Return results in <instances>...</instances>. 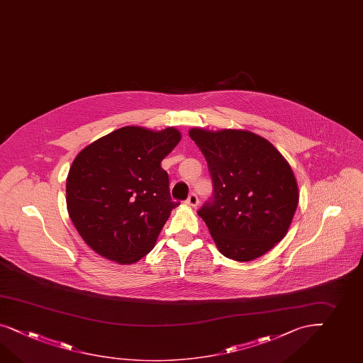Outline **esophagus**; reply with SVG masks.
Instances as JSON below:
<instances>
[{
	"label": "esophagus",
	"instance_id": "1",
	"mask_svg": "<svg viewBox=\"0 0 363 363\" xmlns=\"http://www.w3.org/2000/svg\"><path fill=\"white\" fill-rule=\"evenodd\" d=\"M186 203L189 206L196 207L198 206V196L194 194V193H191L189 198L186 199Z\"/></svg>",
	"mask_w": 363,
	"mask_h": 363
}]
</instances>
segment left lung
<instances>
[{
  "instance_id": "obj_1",
  "label": "left lung",
  "mask_w": 363,
  "mask_h": 363,
  "mask_svg": "<svg viewBox=\"0 0 363 363\" xmlns=\"http://www.w3.org/2000/svg\"><path fill=\"white\" fill-rule=\"evenodd\" d=\"M206 158L214 196L198 210L222 255L251 262L288 233L298 205L294 170L264 138L243 129L191 128Z\"/></svg>"
}]
</instances>
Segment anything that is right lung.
<instances>
[{"label": "right lung", "instance_id": "obj_1", "mask_svg": "<svg viewBox=\"0 0 363 363\" xmlns=\"http://www.w3.org/2000/svg\"><path fill=\"white\" fill-rule=\"evenodd\" d=\"M176 128L116 129L75 157L66 182L69 218L96 254L132 264L156 245L172 210L161 161L177 147Z\"/></svg>", "mask_w": 363, "mask_h": 363}]
</instances>
